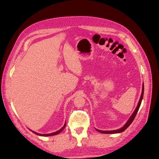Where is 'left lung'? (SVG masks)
I'll return each instance as SVG.
<instances>
[{
    "mask_svg": "<svg viewBox=\"0 0 159 159\" xmlns=\"http://www.w3.org/2000/svg\"><path fill=\"white\" fill-rule=\"evenodd\" d=\"M143 92H144V85L143 83V87H142V92H141V97H140V99H139V102H138V104L137 106L136 107L135 110L134 111L133 113L132 114V116L130 117L129 120H128L127 121V122L125 124L124 126L120 128V129H117V130H98L96 128V130L97 131H98L99 133H104V134H115V133H122V132H124L125 130L126 129V128L130 126V125L131 124V123L133 122V121L134 120V117H135L136 115L138 112V111H139V109L140 107V105H141V101H142V99H143Z\"/></svg>",
    "mask_w": 159,
    "mask_h": 159,
    "instance_id": "left-lung-1",
    "label": "left lung"
}]
</instances>
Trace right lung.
I'll use <instances>...</instances> for the list:
<instances>
[{"instance_id":"right-lung-1","label":"right lung","mask_w":159,"mask_h":159,"mask_svg":"<svg viewBox=\"0 0 159 159\" xmlns=\"http://www.w3.org/2000/svg\"><path fill=\"white\" fill-rule=\"evenodd\" d=\"M66 123H65V124H64V126L61 128L60 130H57V132H55V133H50V134H39V133H35V132H34V131H32L33 133H35V134H36L37 135H39V136H43V137H48V136H53V135H56V134H59V133H60L61 132H62L63 130V129L64 128H65V127H66Z\"/></svg>"}]
</instances>
